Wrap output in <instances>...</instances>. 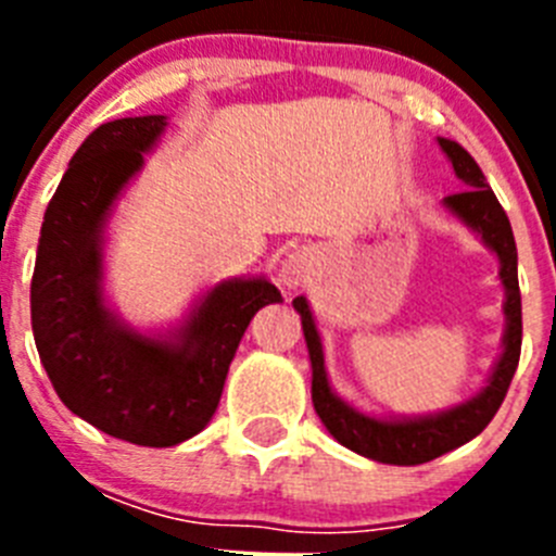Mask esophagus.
Wrapping results in <instances>:
<instances>
[{"label":"esophagus","instance_id":"34e87169","mask_svg":"<svg viewBox=\"0 0 556 556\" xmlns=\"http://www.w3.org/2000/svg\"><path fill=\"white\" fill-rule=\"evenodd\" d=\"M320 267V253L314 248H298L283 258L281 264V283L289 289L306 287L312 281V275Z\"/></svg>","mask_w":556,"mask_h":556}]
</instances>
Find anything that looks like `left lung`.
<instances>
[{"instance_id": "8db88e82", "label": "left lung", "mask_w": 556, "mask_h": 556, "mask_svg": "<svg viewBox=\"0 0 556 556\" xmlns=\"http://www.w3.org/2000/svg\"><path fill=\"white\" fill-rule=\"evenodd\" d=\"M437 144L448 155L456 178L465 186V191L445 198L443 205L465 228L473 230L479 242L498 258V278L504 287V337H501V353L484 387L468 401L451 409L431 412V415L378 417L358 412L345 397H339L328 381L326 353H323V339L314 323L312 306L303 294L292 301L294 312L301 314L308 362H312L314 412L320 415L323 426L339 445L372 462H384V465H424L470 443L498 412L520 358V328L523 326H520L518 248H515L513 225L490 189L484 172L470 159V152L451 139H437Z\"/></svg>"}]
</instances>
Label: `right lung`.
Here are the masks:
<instances>
[{"mask_svg": "<svg viewBox=\"0 0 556 556\" xmlns=\"http://www.w3.org/2000/svg\"><path fill=\"white\" fill-rule=\"evenodd\" d=\"M166 125L161 113L113 119L77 147L43 214L29 287L33 337L58 397L94 429L147 448L208 426L253 314L283 301L264 275H239L150 331L108 303V223Z\"/></svg>", "mask_w": 556, "mask_h": 556, "instance_id": "add662e5", "label": "right lung"}]
</instances>
